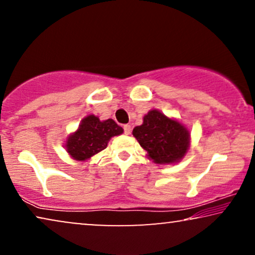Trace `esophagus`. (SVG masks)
Wrapping results in <instances>:
<instances>
[{"mask_svg":"<svg viewBox=\"0 0 255 255\" xmlns=\"http://www.w3.org/2000/svg\"><path fill=\"white\" fill-rule=\"evenodd\" d=\"M123 128H124V133H125V134H130V133H131V130H132V128H131V125L125 124Z\"/></svg>","mask_w":255,"mask_h":255,"instance_id":"obj_1","label":"esophagus"}]
</instances>
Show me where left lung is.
<instances>
[{
    "instance_id": "8db88e82",
    "label": "left lung",
    "mask_w": 255,
    "mask_h": 255,
    "mask_svg": "<svg viewBox=\"0 0 255 255\" xmlns=\"http://www.w3.org/2000/svg\"><path fill=\"white\" fill-rule=\"evenodd\" d=\"M132 134L147 152V159L159 165L180 162L190 148V132L186 125L158 109L149 110Z\"/></svg>"
}]
</instances>
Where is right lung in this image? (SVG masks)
<instances>
[{"mask_svg": "<svg viewBox=\"0 0 255 255\" xmlns=\"http://www.w3.org/2000/svg\"><path fill=\"white\" fill-rule=\"evenodd\" d=\"M123 132V128L111 118L101 121L95 115H88L81 121L79 128L66 138L65 148L72 159L87 161L107 148L111 138Z\"/></svg>", "mask_w": 255, "mask_h": 255, "instance_id": "add662e5", "label": "right lung"}]
</instances>
